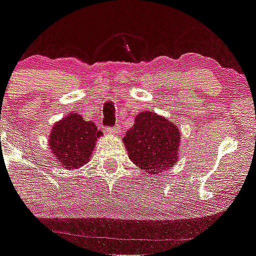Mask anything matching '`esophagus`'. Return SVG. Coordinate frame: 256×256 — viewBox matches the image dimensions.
<instances>
[{
    "instance_id": "1",
    "label": "esophagus",
    "mask_w": 256,
    "mask_h": 256,
    "mask_svg": "<svg viewBox=\"0 0 256 256\" xmlns=\"http://www.w3.org/2000/svg\"><path fill=\"white\" fill-rule=\"evenodd\" d=\"M106 132L109 134V135H118V134L120 132V128H118V126H115V128H108Z\"/></svg>"
}]
</instances>
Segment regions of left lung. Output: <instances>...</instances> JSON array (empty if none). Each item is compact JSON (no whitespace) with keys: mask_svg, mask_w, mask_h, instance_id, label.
Returning a JSON list of instances; mask_svg holds the SVG:
<instances>
[{"mask_svg":"<svg viewBox=\"0 0 256 256\" xmlns=\"http://www.w3.org/2000/svg\"><path fill=\"white\" fill-rule=\"evenodd\" d=\"M180 130L174 122L154 112L136 115L122 141L131 161L148 174H162L178 161Z\"/></svg>","mask_w":256,"mask_h":256,"instance_id":"1","label":"left lung"}]
</instances>
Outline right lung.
<instances>
[{"label": "right lung", "mask_w": 256, "mask_h": 256, "mask_svg": "<svg viewBox=\"0 0 256 256\" xmlns=\"http://www.w3.org/2000/svg\"><path fill=\"white\" fill-rule=\"evenodd\" d=\"M102 135L92 121H85L79 114L70 112L53 126L49 146L62 166L76 170L89 161L98 138Z\"/></svg>", "instance_id": "right-lung-1"}]
</instances>
